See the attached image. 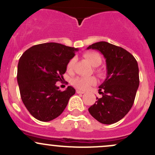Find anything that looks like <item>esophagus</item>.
<instances>
[{
    "label": "esophagus",
    "mask_w": 155,
    "mask_h": 155,
    "mask_svg": "<svg viewBox=\"0 0 155 155\" xmlns=\"http://www.w3.org/2000/svg\"><path fill=\"white\" fill-rule=\"evenodd\" d=\"M76 93H77V94H84V91H81V90H79V89H77V90H76Z\"/></svg>",
    "instance_id": "obj_1"
}]
</instances>
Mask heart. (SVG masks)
I'll return each instance as SVG.
<instances>
[{"mask_svg":"<svg viewBox=\"0 0 155 155\" xmlns=\"http://www.w3.org/2000/svg\"><path fill=\"white\" fill-rule=\"evenodd\" d=\"M84 57L89 61V63L94 67H97L102 63V58L99 53L95 52H87L84 54ZM75 64V58H71L67 64L68 71H71L73 70ZM97 80L94 76L89 77H76L73 79L72 84L77 88L80 90H86L93 84H96Z\"/></svg>","mask_w":155,"mask_h":155,"instance_id":"heart-1","label":"heart"}]
</instances>
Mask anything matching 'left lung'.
<instances>
[{"label":"left lung","mask_w":155,"mask_h":155,"mask_svg":"<svg viewBox=\"0 0 155 155\" xmlns=\"http://www.w3.org/2000/svg\"><path fill=\"white\" fill-rule=\"evenodd\" d=\"M106 59L107 77L99 86L101 98L88 108L91 115L102 124L120 121L132 107L140 84L137 61L125 49L106 41L93 44Z\"/></svg>","instance_id":"obj_1"}]
</instances>
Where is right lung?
Here are the masks:
<instances>
[{
  "mask_svg": "<svg viewBox=\"0 0 155 155\" xmlns=\"http://www.w3.org/2000/svg\"><path fill=\"white\" fill-rule=\"evenodd\" d=\"M77 48L50 42L26 50L18 64L17 80L23 103L32 117L43 122L54 120L64 111L76 90L64 91L56 85L66 72Z\"/></svg>",
  "mask_w": 155,
  "mask_h": 155,
  "instance_id": "obj_1",
  "label": "right lung"
}]
</instances>
